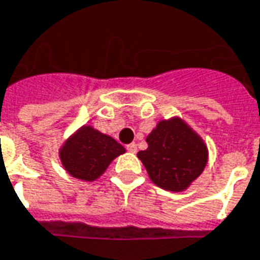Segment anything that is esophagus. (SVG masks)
<instances>
[{"label":"esophagus","mask_w":260,"mask_h":260,"mask_svg":"<svg viewBox=\"0 0 260 260\" xmlns=\"http://www.w3.org/2000/svg\"><path fill=\"white\" fill-rule=\"evenodd\" d=\"M126 150L131 152V153H136V150H138V148H136V143L132 142L129 143V145H126Z\"/></svg>","instance_id":"obj_1"}]
</instances>
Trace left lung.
Returning a JSON list of instances; mask_svg holds the SVG:
<instances>
[{
	"label": "left lung",
	"instance_id": "1",
	"mask_svg": "<svg viewBox=\"0 0 260 260\" xmlns=\"http://www.w3.org/2000/svg\"><path fill=\"white\" fill-rule=\"evenodd\" d=\"M148 149L138 152L150 180L163 190L183 191L208 161L201 136L179 117L161 119L148 136Z\"/></svg>",
	"mask_w": 260,
	"mask_h": 260
}]
</instances>
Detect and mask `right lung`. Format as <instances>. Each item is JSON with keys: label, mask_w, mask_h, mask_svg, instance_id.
<instances>
[{"label": "right lung", "mask_w": 260, "mask_h": 260, "mask_svg": "<svg viewBox=\"0 0 260 260\" xmlns=\"http://www.w3.org/2000/svg\"><path fill=\"white\" fill-rule=\"evenodd\" d=\"M125 148L111 136L84 125L63 143L59 150L63 168L79 180L94 181L104 173Z\"/></svg>", "instance_id": "add662e5"}]
</instances>
